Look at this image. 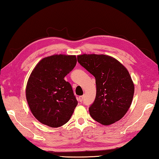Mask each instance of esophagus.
<instances>
[{
  "instance_id": "34e87169",
  "label": "esophagus",
  "mask_w": 159,
  "mask_h": 159,
  "mask_svg": "<svg viewBox=\"0 0 159 159\" xmlns=\"http://www.w3.org/2000/svg\"><path fill=\"white\" fill-rule=\"evenodd\" d=\"M83 100H84V96H80V97L79 98V101L80 102H82Z\"/></svg>"
}]
</instances>
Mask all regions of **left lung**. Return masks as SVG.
Listing matches in <instances>:
<instances>
[{
	"label": "left lung",
	"instance_id": "1",
	"mask_svg": "<svg viewBox=\"0 0 159 159\" xmlns=\"http://www.w3.org/2000/svg\"><path fill=\"white\" fill-rule=\"evenodd\" d=\"M78 62L96 79V96L89 108L90 116L103 125L119 121L130 107L134 84L122 64L104 55H82Z\"/></svg>",
	"mask_w": 159,
	"mask_h": 159
}]
</instances>
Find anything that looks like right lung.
Masks as SVG:
<instances>
[{
	"label": "right lung",
	"mask_w": 159,
	"mask_h": 159,
	"mask_svg": "<svg viewBox=\"0 0 159 159\" xmlns=\"http://www.w3.org/2000/svg\"><path fill=\"white\" fill-rule=\"evenodd\" d=\"M76 64V56L55 55L43 58L33 70L26 96L33 115L42 124L57 128L70 119L78 102L64 78Z\"/></svg>",
	"instance_id": "add662e5"
}]
</instances>
